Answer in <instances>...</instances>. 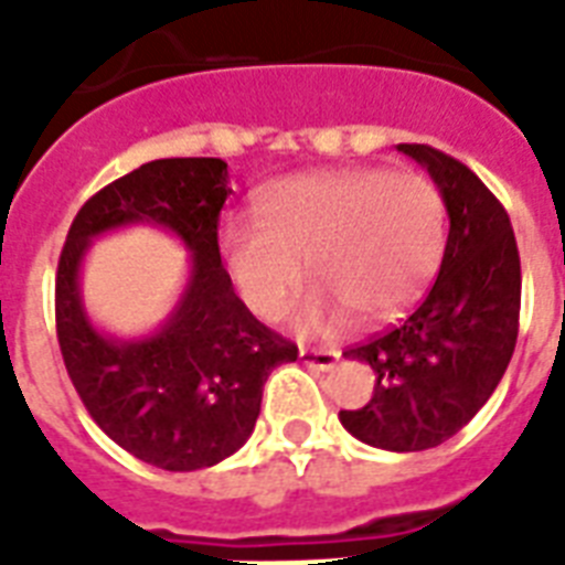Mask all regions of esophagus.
<instances>
[{
  "instance_id": "esophagus-1",
  "label": "esophagus",
  "mask_w": 565,
  "mask_h": 565,
  "mask_svg": "<svg viewBox=\"0 0 565 565\" xmlns=\"http://www.w3.org/2000/svg\"><path fill=\"white\" fill-rule=\"evenodd\" d=\"M299 358L301 363H308L310 370H334V363L340 361V352H334V349H305L301 345L299 349Z\"/></svg>"
}]
</instances>
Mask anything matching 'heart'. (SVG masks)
I'll use <instances>...</instances> for the list:
<instances>
[{
	"label": "heart",
	"mask_w": 565,
	"mask_h": 565,
	"mask_svg": "<svg viewBox=\"0 0 565 565\" xmlns=\"http://www.w3.org/2000/svg\"><path fill=\"white\" fill-rule=\"evenodd\" d=\"M446 246V204L419 172L319 170L275 181L257 220L228 216L220 252L231 281L260 319H278L305 281L319 284L299 326L326 331L349 313L386 322L419 299Z\"/></svg>",
	"instance_id": "1"
}]
</instances>
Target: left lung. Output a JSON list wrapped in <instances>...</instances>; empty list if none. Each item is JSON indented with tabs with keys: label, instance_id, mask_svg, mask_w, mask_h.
<instances>
[{
	"label": "left lung",
	"instance_id": "obj_1",
	"mask_svg": "<svg viewBox=\"0 0 565 565\" xmlns=\"http://www.w3.org/2000/svg\"><path fill=\"white\" fill-rule=\"evenodd\" d=\"M398 152L443 193L446 252L402 326L343 352L370 363L377 384L370 404L340 411V422L366 446L425 451L455 437L495 393L516 349L522 266L504 204L466 163L425 143H398Z\"/></svg>",
	"mask_w": 565,
	"mask_h": 565
}]
</instances>
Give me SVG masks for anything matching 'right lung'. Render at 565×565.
<instances>
[{"mask_svg":"<svg viewBox=\"0 0 565 565\" xmlns=\"http://www.w3.org/2000/svg\"><path fill=\"white\" fill-rule=\"evenodd\" d=\"M228 163L163 158L143 163L75 213L55 278L57 345L93 422L128 455L167 472H193L231 457L255 430L269 372L299 349L257 322L220 257V211ZM152 221L194 255L180 308L143 341H114L83 313L77 269L93 236Z\"/></svg>","mask_w":565,"mask_h":565,"instance_id":"right-lung-1","label":"right lung"}]
</instances>
